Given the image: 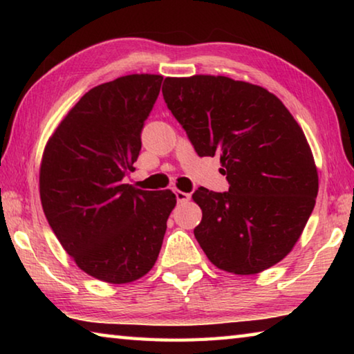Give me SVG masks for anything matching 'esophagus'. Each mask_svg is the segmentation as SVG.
I'll return each mask as SVG.
<instances>
[{"mask_svg": "<svg viewBox=\"0 0 354 354\" xmlns=\"http://www.w3.org/2000/svg\"><path fill=\"white\" fill-rule=\"evenodd\" d=\"M176 200L178 203H187L190 200V194H185V192H181V190H176Z\"/></svg>", "mask_w": 354, "mask_h": 354, "instance_id": "obj_1", "label": "esophagus"}]
</instances>
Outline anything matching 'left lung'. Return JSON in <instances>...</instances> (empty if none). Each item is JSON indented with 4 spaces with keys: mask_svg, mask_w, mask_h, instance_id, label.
<instances>
[{
    "mask_svg": "<svg viewBox=\"0 0 354 354\" xmlns=\"http://www.w3.org/2000/svg\"><path fill=\"white\" fill-rule=\"evenodd\" d=\"M164 100L198 156L220 154L230 190L200 187L194 230L220 270L256 274L295 247L315 206L319 173L306 136L267 88L227 76L165 77Z\"/></svg>",
    "mask_w": 354,
    "mask_h": 354,
    "instance_id": "left-lung-1",
    "label": "left lung"
}]
</instances>
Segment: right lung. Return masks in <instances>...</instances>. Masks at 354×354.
Returning <instances> with one entry per match:
<instances>
[{"label":"right lung","mask_w":354,"mask_h":354,"mask_svg":"<svg viewBox=\"0 0 354 354\" xmlns=\"http://www.w3.org/2000/svg\"><path fill=\"white\" fill-rule=\"evenodd\" d=\"M162 80L127 75L91 88L41 154L39 189L48 223L76 266L104 283L128 284L151 270L176 206L169 189L123 184Z\"/></svg>","instance_id":"1"}]
</instances>
